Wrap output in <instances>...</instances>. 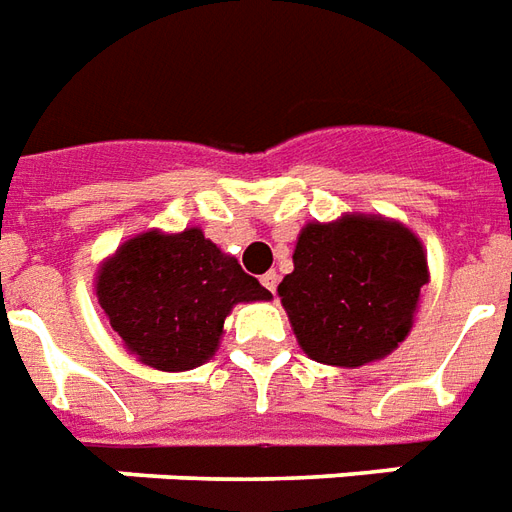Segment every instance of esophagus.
I'll use <instances>...</instances> for the list:
<instances>
[{"instance_id": "1", "label": "esophagus", "mask_w": 512, "mask_h": 512, "mask_svg": "<svg viewBox=\"0 0 512 512\" xmlns=\"http://www.w3.org/2000/svg\"><path fill=\"white\" fill-rule=\"evenodd\" d=\"M260 282H263V287H266V290L276 293V285H279V274H276V271H268V274H263V279H260Z\"/></svg>"}]
</instances>
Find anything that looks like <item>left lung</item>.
Instances as JSON below:
<instances>
[{"instance_id":"1","label":"left lung","mask_w":512,"mask_h":512,"mask_svg":"<svg viewBox=\"0 0 512 512\" xmlns=\"http://www.w3.org/2000/svg\"><path fill=\"white\" fill-rule=\"evenodd\" d=\"M279 298L301 350L355 369L391 355L410 333L429 266L420 238L385 217L309 222Z\"/></svg>"}]
</instances>
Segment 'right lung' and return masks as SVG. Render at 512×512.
I'll return each mask as SVG.
<instances>
[{"mask_svg": "<svg viewBox=\"0 0 512 512\" xmlns=\"http://www.w3.org/2000/svg\"><path fill=\"white\" fill-rule=\"evenodd\" d=\"M271 293L200 227L149 230L97 271V301L124 347L160 372H187L219 347L230 309Z\"/></svg>", "mask_w": 512, "mask_h": 512, "instance_id": "add662e5", "label": "right lung"}]
</instances>
